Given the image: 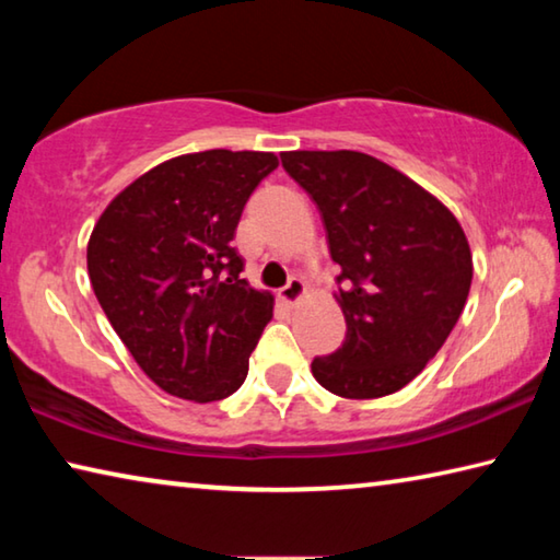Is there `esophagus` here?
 <instances>
[{"instance_id": "34e87169", "label": "esophagus", "mask_w": 560, "mask_h": 560, "mask_svg": "<svg viewBox=\"0 0 560 560\" xmlns=\"http://www.w3.org/2000/svg\"><path fill=\"white\" fill-rule=\"evenodd\" d=\"M279 296L283 303H287V306H299L301 299L306 296V287H303L301 279L293 277V279H289L287 287L279 291Z\"/></svg>"}]
</instances>
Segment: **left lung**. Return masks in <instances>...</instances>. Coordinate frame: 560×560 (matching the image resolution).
I'll return each instance as SVG.
<instances>
[{
	"label": "left lung",
	"mask_w": 560,
	"mask_h": 560,
	"mask_svg": "<svg viewBox=\"0 0 560 560\" xmlns=\"http://www.w3.org/2000/svg\"><path fill=\"white\" fill-rule=\"evenodd\" d=\"M281 165L316 202L346 340L311 373L348 400L415 381L457 324L471 287V249L447 207L400 170L358 150H289Z\"/></svg>",
	"instance_id": "8db88e82"
}]
</instances>
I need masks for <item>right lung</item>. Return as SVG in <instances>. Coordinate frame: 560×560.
Here are the masks:
<instances>
[{"label": "right lung", "mask_w": 560, "mask_h": 560, "mask_svg": "<svg viewBox=\"0 0 560 560\" xmlns=\"http://www.w3.org/2000/svg\"><path fill=\"white\" fill-rule=\"evenodd\" d=\"M279 158L205 150L148 170L113 197L86 259L101 308L150 381L192 402L230 397L273 316L232 246L249 195Z\"/></svg>", "instance_id": "1"}]
</instances>
